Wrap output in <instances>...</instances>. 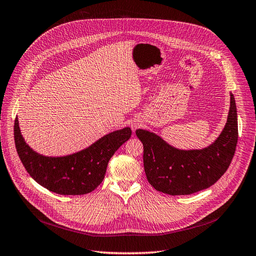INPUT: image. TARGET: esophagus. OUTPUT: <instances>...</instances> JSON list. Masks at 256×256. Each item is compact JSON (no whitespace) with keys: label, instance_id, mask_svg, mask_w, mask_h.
<instances>
[{"label":"esophagus","instance_id":"1","mask_svg":"<svg viewBox=\"0 0 256 256\" xmlns=\"http://www.w3.org/2000/svg\"><path fill=\"white\" fill-rule=\"evenodd\" d=\"M142 126V121L140 120H136V121H133L132 123H130V128H132L133 130H135L136 128H138Z\"/></svg>","mask_w":256,"mask_h":256}]
</instances>
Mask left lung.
I'll return each instance as SVG.
<instances>
[{
    "mask_svg": "<svg viewBox=\"0 0 256 256\" xmlns=\"http://www.w3.org/2000/svg\"><path fill=\"white\" fill-rule=\"evenodd\" d=\"M136 135L144 144V168L149 184L170 195H188L208 188L228 170L238 140L237 108L230 93V107L221 134L207 148L181 150L147 130Z\"/></svg>",
    "mask_w": 256,
    "mask_h": 256,
    "instance_id": "obj_1",
    "label": "left lung"
}]
</instances>
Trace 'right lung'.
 I'll use <instances>...</instances> for the list:
<instances>
[{
	"mask_svg": "<svg viewBox=\"0 0 256 256\" xmlns=\"http://www.w3.org/2000/svg\"><path fill=\"white\" fill-rule=\"evenodd\" d=\"M14 135L21 162L38 184L56 194L84 195L102 184L109 160L130 140L132 130H114L88 148L64 156H45L30 148L21 135L18 118Z\"/></svg>",
	"mask_w": 256,
	"mask_h": 256,
	"instance_id": "right-lung-1",
	"label": "right lung"
}]
</instances>
